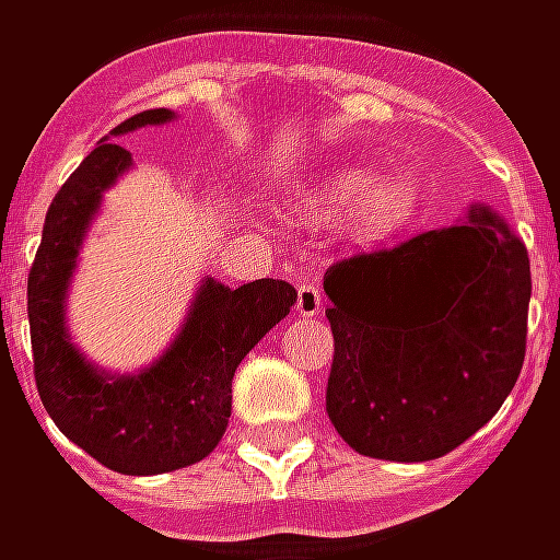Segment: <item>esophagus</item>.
I'll use <instances>...</instances> for the list:
<instances>
[{
	"instance_id": "34e87169",
	"label": "esophagus",
	"mask_w": 560,
	"mask_h": 560,
	"mask_svg": "<svg viewBox=\"0 0 560 560\" xmlns=\"http://www.w3.org/2000/svg\"><path fill=\"white\" fill-rule=\"evenodd\" d=\"M324 308V293L318 283H312V280H299L295 283V312L299 315H305V318H312V315H318Z\"/></svg>"
}]
</instances>
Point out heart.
I'll list each match as a JSON object with an SVG mask.
<instances>
[{
    "instance_id": "obj_1",
    "label": "heart",
    "mask_w": 560,
    "mask_h": 560,
    "mask_svg": "<svg viewBox=\"0 0 560 560\" xmlns=\"http://www.w3.org/2000/svg\"><path fill=\"white\" fill-rule=\"evenodd\" d=\"M419 210V185L409 173L375 176L369 166H334L322 179L299 188L293 213L302 220L347 217V226L359 242L375 245L404 233Z\"/></svg>"
}]
</instances>
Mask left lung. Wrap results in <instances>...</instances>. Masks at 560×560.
<instances>
[{
    "label": "left lung",
    "mask_w": 560,
    "mask_h": 560,
    "mask_svg": "<svg viewBox=\"0 0 560 560\" xmlns=\"http://www.w3.org/2000/svg\"><path fill=\"white\" fill-rule=\"evenodd\" d=\"M327 416L352 451L451 454L508 400L526 355L529 255L489 208L324 273Z\"/></svg>",
    "instance_id": "1"
}]
</instances>
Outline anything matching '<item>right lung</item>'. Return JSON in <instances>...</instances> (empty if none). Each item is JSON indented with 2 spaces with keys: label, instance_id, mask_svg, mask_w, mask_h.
<instances>
[{
  "label": "right lung",
  "instance_id": "add662e5",
  "mask_svg": "<svg viewBox=\"0 0 560 560\" xmlns=\"http://www.w3.org/2000/svg\"><path fill=\"white\" fill-rule=\"evenodd\" d=\"M173 116L144 109L113 135L163 126ZM128 166L126 148L100 141L52 198L27 277V318L37 390L59 432L122 476H156L205 460L220 444L238 362L290 315L295 290L270 277L238 290L205 277L179 337L154 365L138 375L100 372L71 343L66 293L100 198Z\"/></svg>",
  "mask_w": 560,
  "mask_h": 560
}]
</instances>
